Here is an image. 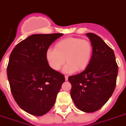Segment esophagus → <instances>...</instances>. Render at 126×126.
Instances as JSON below:
<instances>
[{"mask_svg":"<svg viewBox=\"0 0 126 126\" xmlns=\"http://www.w3.org/2000/svg\"><path fill=\"white\" fill-rule=\"evenodd\" d=\"M65 81H67V80H68V76L65 75Z\"/></svg>","mask_w":126,"mask_h":126,"instance_id":"1","label":"esophagus"}]
</instances>
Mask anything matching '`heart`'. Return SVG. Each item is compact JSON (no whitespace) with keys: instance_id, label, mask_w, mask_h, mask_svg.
<instances>
[{"instance_id":"b5f03b06","label":"heart","mask_w":126,"mask_h":126,"mask_svg":"<svg viewBox=\"0 0 126 126\" xmlns=\"http://www.w3.org/2000/svg\"><path fill=\"white\" fill-rule=\"evenodd\" d=\"M93 47L91 42L79 38L69 37L60 40L55 45V49L49 48L45 57L49 67L55 71H59L66 61L63 71L72 73L77 70H85L91 62Z\"/></svg>"}]
</instances>
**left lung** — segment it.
<instances>
[{"label": "left lung", "instance_id": "obj_1", "mask_svg": "<svg viewBox=\"0 0 126 126\" xmlns=\"http://www.w3.org/2000/svg\"><path fill=\"white\" fill-rule=\"evenodd\" d=\"M86 35L93 47L92 61L83 71L69 76L68 80L76 107L92 113L102 108L114 92L118 67L114 52L101 37L92 32Z\"/></svg>", "mask_w": 126, "mask_h": 126}]
</instances>
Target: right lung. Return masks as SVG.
I'll use <instances>...</instances> for the list:
<instances>
[{"label": "right lung", "mask_w": 126, "mask_h": 126, "mask_svg": "<svg viewBox=\"0 0 126 126\" xmlns=\"http://www.w3.org/2000/svg\"><path fill=\"white\" fill-rule=\"evenodd\" d=\"M62 33L32 34L12 51L7 67L11 93L23 110L36 116L49 112L65 82V76L53 70L45 53Z\"/></svg>", "instance_id": "1"}]
</instances>
